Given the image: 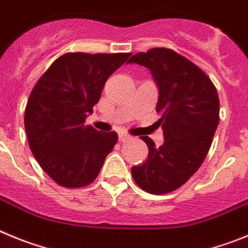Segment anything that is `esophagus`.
<instances>
[{
  "instance_id": "esophagus-1",
  "label": "esophagus",
  "mask_w": 248,
  "mask_h": 248,
  "mask_svg": "<svg viewBox=\"0 0 248 248\" xmlns=\"http://www.w3.org/2000/svg\"><path fill=\"white\" fill-rule=\"evenodd\" d=\"M129 135H127V133H124V132H121V133H119V140H121V142H124V140H129Z\"/></svg>"
}]
</instances>
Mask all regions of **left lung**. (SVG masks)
Masks as SVG:
<instances>
[{
  "instance_id": "1",
  "label": "left lung",
  "mask_w": 248,
  "mask_h": 248,
  "mask_svg": "<svg viewBox=\"0 0 248 248\" xmlns=\"http://www.w3.org/2000/svg\"><path fill=\"white\" fill-rule=\"evenodd\" d=\"M149 69L158 86V124L164 142L157 147L147 136L144 163L131 168L140 188L167 194L188 182L204 162L218 124L217 91L210 78L171 49L153 48L127 62Z\"/></svg>"
}]
</instances>
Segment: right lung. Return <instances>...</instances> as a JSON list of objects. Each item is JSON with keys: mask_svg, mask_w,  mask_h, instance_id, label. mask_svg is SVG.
Listing matches in <instances>:
<instances>
[{"mask_svg": "<svg viewBox=\"0 0 248 248\" xmlns=\"http://www.w3.org/2000/svg\"><path fill=\"white\" fill-rule=\"evenodd\" d=\"M129 53H66L38 80L27 102L24 127L33 155L55 183L80 188L99 175L119 140L85 120L99 102L106 80Z\"/></svg>", "mask_w": 248, "mask_h": 248, "instance_id": "obj_1", "label": "right lung"}]
</instances>
